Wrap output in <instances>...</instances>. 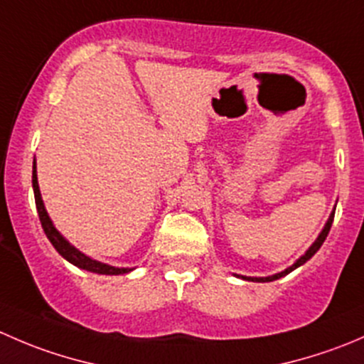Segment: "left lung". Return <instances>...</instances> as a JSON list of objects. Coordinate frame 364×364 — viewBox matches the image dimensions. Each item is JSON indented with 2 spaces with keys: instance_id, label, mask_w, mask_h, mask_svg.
Here are the masks:
<instances>
[{
  "instance_id": "obj_1",
  "label": "left lung",
  "mask_w": 364,
  "mask_h": 364,
  "mask_svg": "<svg viewBox=\"0 0 364 364\" xmlns=\"http://www.w3.org/2000/svg\"><path fill=\"white\" fill-rule=\"evenodd\" d=\"M333 218H335V211H333V213H331V216H329L328 223H326V227H324V229H322L321 236L317 237V241H315V243L311 245V247H310V250H308L306 253H304V255L301 257V259L297 260L296 264H292L291 267H287V269H285V271H282V273H278V274H273V277H267V278H247V280H252V282H273V280H278V278L285 277V274H289V273H291V271H294L296 267H299L301 264H304V262H306L308 259H311V257H314L315 253H317L318 248L322 247V243H324V241H326V237H328V234H329V229H331V225H333ZM243 278H245V277H243Z\"/></svg>"
}]
</instances>
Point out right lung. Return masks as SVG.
<instances>
[{
    "label": "right lung",
    "instance_id": "add662e5",
    "mask_svg": "<svg viewBox=\"0 0 364 364\" xmlns=\"http://www.w3.org/2000/svg\"><path fill=\"white\" fill-rule=\"evenodd\" d=\"M33 192H35V203H36V209H38V216H40V222H42V229L46 232V236L49 237V241L53 243V247L56 248L58 253L61 257L72 262L73 266L80 267V269H86L91 271V273H98V274H124V273H130L132 269L128 267H112L109 264H102L98 260L90 259L86 257L84 253H80L77 248H73L72 245L61 236L60 232L56 230V227L53 225L50 222L49 215H47L46 208H43L42 203V196H40V188H38V179H36V167L33 165Z\"/></svg>",
    "mask_w": 364,
    "mask_h": 364
}]
</instances>
